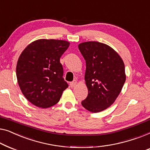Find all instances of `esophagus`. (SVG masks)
I'll return each mask as SVG.
<instances>
[{
	"instance_id": "1",
	"label": "esophagus",
	"mask_w": 150,
	"mask_h": 150,
	"mask_svg": "<svg viewBox=\"0 0 150 150\" xmlns=\"http://www.w3.org/2000/svg\"><path fill=\"white\" fill-rule=\"evenodd\" d=\"M77 80L74 79L72 82H71V83H70V86H71V87H75V86L76 85H77Z\"/></svg>"
}]
</instances>
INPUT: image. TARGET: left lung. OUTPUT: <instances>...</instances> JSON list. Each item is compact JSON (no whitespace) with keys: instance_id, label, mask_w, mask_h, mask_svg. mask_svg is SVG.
I'll list each match as a JSON object with an SVG mask.
<instances>
[{"instance_id":"obj_1","label":"left lung","mask_w":150,"mask_h":150,"mask_svg":"<svg viewBox=\"0 0 150 150\" xmlns=\"http://www.w3.org/2000/svg\"><path fill=\"white\" fill-rule=\"evenodd\" d=\"M86 63L87 98L81 102L84 108L98 113L110 107L119 96L126 81L122 59L112 47L97 41L79 44Z\"/></svg>"}]
</instances>
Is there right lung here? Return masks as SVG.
<instances>
[{"label": "right lung", "mask_w": 150, "mask_h": 150, "mask_svg": "<svg viewBox=\"0 0 150 150\" xmlns=\"http://www.w3.org/2000/svg\"><path fill=\"white\" fill-rule=\"evenodd\" d=\"M69 45L64 40L38 39L21 53L17 79L22 94L33 105L43 109L54 106L69 87L62 77L60 58Z\"/></svg>", "instance_id": "1"}]
</instances>
